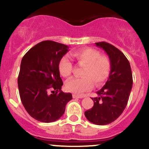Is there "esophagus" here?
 I'll list each match as a JSON object with an SVG mask.
<instances>
[{
  "label": "esophagus",
  "mask_w": 149,
  "mask_h": 149,
  "mask_svg": "<svg viewBox=\"0 0 149 149\" xmlns=\"http://www.w3.org/2000/svg\"><path fill=\"white\" fill-rule=\"evenodd\" d=\"M85 96L84 95H79L76 94H73V98H83Z\"/></svg>",
  "instance_id": "34e87169"
}]
</instances>
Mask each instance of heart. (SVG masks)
<instances>
[{
    "label": "heart",
    "instance_id": "b5f03b06",
    "mask_svg": "<svg viewBox=\"0 0 149 149\" xmlns=\"http://www.w3.org/2000/svg\"><path fill=\"white\" fill-rule=\"evenodd\" d=\"M71 56L78 65L84 66L82 78H73L66 83V88L71 93L80 94L95 86H102L109 78L111 61L107 56L101 55L99 51L93 48H84L72 52ZM58 71L62 76L69 77L73 71V64L67 56H63L58 62Z\"/></svg>",
    "mask_w": 149,
    "mask_h": 149
}]
</instances>
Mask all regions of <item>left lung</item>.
<instances>
[{"mask_svg": "<svg viewBox=\"0 0 149 149\" xmlns=\"http://www.w3.org/2000/svg\"><path fill=\"white\" fill-rule=\"evenodd\" d=\"M108 55L111 71L105 85L92 98L93 107L85 112L88 121L97 125H108L125 110L132 91L133 78L130 63L123 53L104 42L95 43Z\"/></svg>", "mask_w": 149, "mask_h": 149, "instance_id": "left-lung-1", "label": "left lung"}]
</instances>
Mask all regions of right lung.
Masks as SVG:
<instances>
[{"instance_id": "1", "label": "right lung", "mask_w": 149, "mask_h": 149, "mask_svg": "<svg viewBox=\"0 0 149 149\" xmlns=\"http://www.w3.org/2000/svg\"><path fill=\"white\" fill-rule=\"evenodd\" d=\"M68 52V46L53 41H43L31 48L21 61L17 84L24 109L35 120L54 122L65 112L73 98L61 91L63 81L58 62ZM51 88L55 90L50 94Z\"/></svg>"}]
</instances>
